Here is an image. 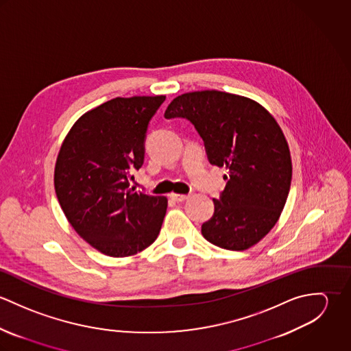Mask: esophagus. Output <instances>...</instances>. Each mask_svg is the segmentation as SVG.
Returning a JSON list of instances; mask_svg holds the SVG:
<instances>
[{
  "label": "esophagus",
  "mask_w": 351,
  "mask_h": 351,
  "mask_svg": "<svg viewBox=\"0 0 351 351\" xmlns=\"http://www.w3.org/2000/svg\"><path fill=\"white\" fill-rule=\"evenodd\" d=\"M170 197L177 202H182V201L188 200V195H178V193H171Z\"/></svg>",
  "instance_id": "34e87169"
}]
</instances>
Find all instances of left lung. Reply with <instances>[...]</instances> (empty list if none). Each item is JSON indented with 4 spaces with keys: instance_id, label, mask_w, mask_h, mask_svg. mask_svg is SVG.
<instances>
[{
    "instance_id": "left-lung-1",
    "label": "left lung",
    "mask_w": 351,
    "mask_h": 351,
    "mask_svg": "<svg viewBox=\"0 0 351 351\" xmlns=\"http://www.w3.org/2000/svg\"><path fill=\"white\" fill-rule=\"evenodd\" d=\"M165 117L189 120L208 160L228 170L202 237L226 250L250 249L276 226L291 189V152L276 119L254 100L219 90L181 95Z\"/></svg>"
}]
</instances>
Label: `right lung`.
I'll list each match as a JSON object with an SVG mask.
<instances>
[{
    "label": "right lung",
    "mask_w": 351,
    "mask_h": 351,
    "mask_svg": "<svg viewBox=\"0 0 351 351\" xmlns=\"http://www.w3.org/2000/svg\"><path fill=\"white\" fill-rule=\"evenodd\" d=\"M165 96L116 97L82 114L56 158L53 185L73 228L109 256L145 250L158 238L167 199L130 188L145 160L151 117Z\"/></svg>",
    "instance_id": "obj_1"
}]
</instances>
